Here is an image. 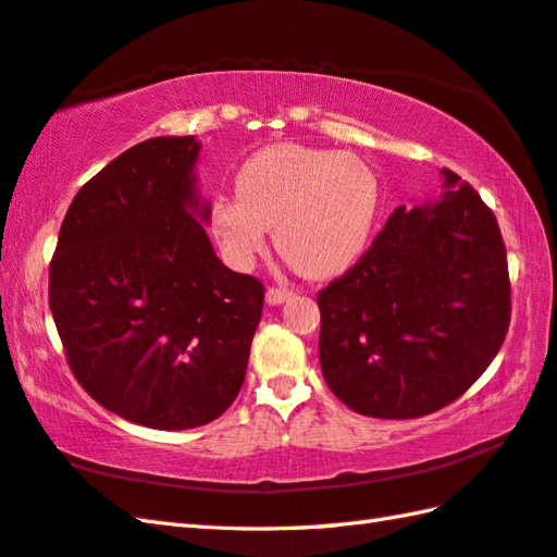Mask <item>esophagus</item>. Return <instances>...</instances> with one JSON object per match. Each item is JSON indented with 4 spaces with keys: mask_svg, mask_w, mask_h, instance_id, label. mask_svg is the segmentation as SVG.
Returning <instances> with one entry per match:
<instances>
[{
    "mask_svg": "<svg viewBox=\"0 0 557 557\" xmlns=\"http://www.w3.org/2000/svg\"><path fill=\"white\" fill-rule=\"evenodd\" d=\"M287 299H292V292H289V289L270 287V289L265 292V301H268L270 306H280V304H285Z\"/></svg>",
    "mask_w": 557,
    "mask_h": 557,
    "instance_id": "34e87169",
    "label": "esophagus"
}]
</instances>
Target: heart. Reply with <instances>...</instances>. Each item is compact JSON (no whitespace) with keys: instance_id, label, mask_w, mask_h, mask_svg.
I'll list each match as a JSON object with an SVG mask.
<instances>
[{"instance_id":"1","label":"heart","mask_w":557,"mask_h":557,"mask_svg":"<svg viewBox=\"0 0 557 557\" xmlns=\"http://www.w3.org/2000/svg\"><path fill=\"white\" fill-rule=\"evenodd\" d=\"M236 196L220 194L208 210L210 232L230 265L246 270L277 251L304 277L347 272L366 253L381 212V180L357 156L297 144L253 152L234 176Z\"/></svg>"}]
</instances>
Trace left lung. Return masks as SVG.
Returning <instances> with one entry per match:
<instances>
[{
    "label": "left lung",
    "instance_id": "left-lung-1",
    "mask_svg": "<svg viewBox=\"0 0 557 557\" xmlns=\"http://www.w3.org/2000/svg\"><path fill=\"white\" fill-rule=\"evenodd\" d=\"M445 194L399 206L351 270L318 292L321 371L349 409L419 419L461 397L510 325L495 215L455 172Z\"/></svg>",
    "mask_w": 557,
    "mask_h": 557
}]
</instances>
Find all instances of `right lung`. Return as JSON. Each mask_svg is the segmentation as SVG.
<instances>
[{
  "instance_id": "obj_1",
  "label": "right lung",
  "mask_w": 557,
  "mask_h": 557,
  "mask_svg": "<svg viewBox=\"0 0 557 557\" xmlns=\"http://www.w3.org/2000/svg\"><path fill=\"white\" fill-rule=\"evenodd\" d=\"M196 136L124 150L71 200L50 311L86 393L158 431L215 421L239 395L263 285L222 265L206 227Z\"/></svg>"
}]
</instances>
